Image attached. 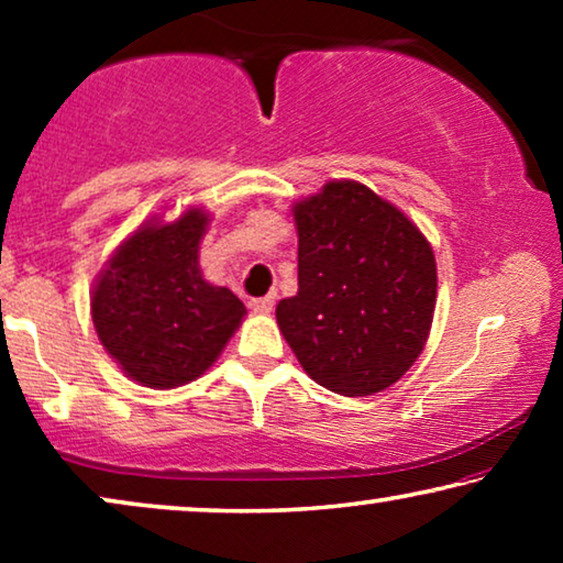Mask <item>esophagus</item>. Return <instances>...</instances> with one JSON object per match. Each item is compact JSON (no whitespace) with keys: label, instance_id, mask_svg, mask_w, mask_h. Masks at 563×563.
Returning a JSON list of instances; mask_svg holds the SVG:
<instances>
[{"label":"esophagus","instance_id":"esophagus-1","mask_svg":"<svg viewBox=\"0 0 563 563\" xmlns=\"http://www.w3.org/2000/svg\"><path fill=\"white\" fill-rule=\"evenodd\" d=\"M249 307H251L253 312H258V314H268V312L274 310V297H258V299H251Z\"/></svg>","mask_w":563,"mask_h":563}]
</instances>
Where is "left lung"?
Listing matches in <instances>:
<instances>
[{
    "label": "left lung",
    "mask_w": 563,
    "mask_h": 563,
    "mask_svg": "<svg viewBox=\"0 0 563 563\" xmlns=\"http://www.w3.org/2000/svg\"><path fill=\"white\" fill-rule=\"evenodd\" d=\"M299 291L276 322L320 387L364 397L420 356L435 310V258L397 207L356 181H330L295 207Z\"/></svg>",
    "instance_id": "obj_1"
}]
</instances>
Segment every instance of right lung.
<instances>
[{
  "label": "right lung",
  "mask_w": 563,
  "mask_h": 563,
  "mask_svg": "<svg viewBox=\"0 0 563 563\" xmlns=\"http://www.w3.org/2000/svg\"><path fill=\"white\" fill-rule=\"evenodd\" d=\"M207 214L145 225L110 258L91 297L99 341L130 379L179 387L197 379L235 333L245 307L197 264Z\"/></svg>",
  "instance_id": "right-lung-1"
}]
</instances>
